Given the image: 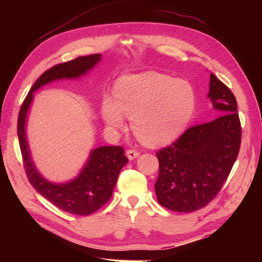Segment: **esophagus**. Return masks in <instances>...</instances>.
I'll return each mask as SVG.
<instances>
[{
	"label": "esophagus",
	"mask_w": 262,
	"mask_h": 262,
	"mask_svg": "<svg viewBox=\"0 0 262 262\" xmlns=\"http://www.w3.org/2000/svg\"><path fill=\"white\" fill-rule=\"evenodd\" d=\"M139 155H140V153L138 152V150H134V149H128V150H126V156H128V158H129L130 161L134 160V158H137Z\"/></svg>",
	"instance_id": "34e87169"
}]
</instances>
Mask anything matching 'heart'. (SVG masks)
<instances>
[{
	"label": "heart",
	"mask_w": 262,
	"mask_h": 262,
	"mask_svg": "<svg viewBox=\"0 0 262 262\" xmlns=\"http://www.w3.org/2000/svg\"><path fill=\"white\" fill-rule=\"evenodd\" d=\"M115 101L106 97L101 117L113 130H120L124 116L145 144L163 145L178 138L193 117L196 95L185 81L148 71L124 76L114 91Z\"/></svg>",
	"instance_id": "obj_1"
}]
</instances>
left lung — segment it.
<instances>
[{
	"instance_id": "left-lung-1",
	"label": "left lung",
	"mask_w": 262,
	"mask_h": 262,
	"mask_svg": "<svg viewBox=\"0 0 262 262\" xmlns=\"http://www.w3.org/2000/svg\"><path fill=\"white\" fill-rule=\"evenodd\" d=\"M208 97L219 115L190 126L180 138L156 153L160 173L157 201L175 212H192L216 196L239 152L242 126L234 94L211 73Z\"/></svg>"
}]
</instances>
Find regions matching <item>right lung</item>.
Segmentation results:
<instances>
[{
	"mask_svg": "<svg viewBox=\"0 0 262 262\" xmlns=\"http://www.w3.org/2000/svg\"><path fill=\"white\" fill-rule=\"evenodd\" d=\"M101 59V54L78 57L47 70L31 86L19 110L17 136L26 175L37 191L55 207L75 215H90L112 198L121 168L128 163L121 146H100L92 150L89 161L76 178L66 184L46 180L31 160L26 138V118L34 98V92L52 81L77 78L89 72Z\"/></svg>",
	"mask_w": 262,
	"mask_h": 262,
	"instance_id": "obj_1",
	"label": "right lung"
}]
</instances>
